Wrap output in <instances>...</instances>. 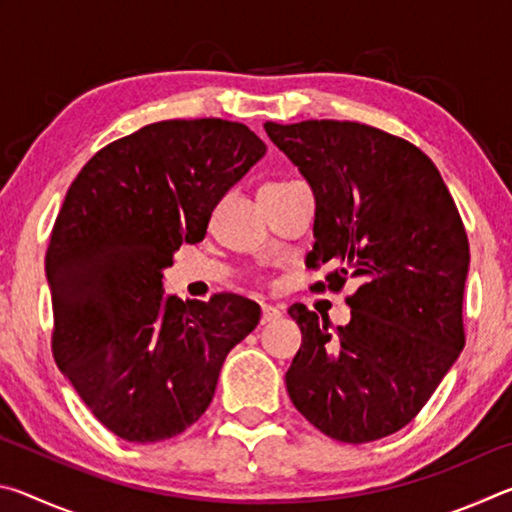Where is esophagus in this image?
I'll return each mask as SVG.
<instances>
[{"mask_svg": "<svg viewBox=\"0 0 512 512\" xmlns=\"http://www.w3.org/2000/svg\"><path fill=\"white\" fill-rule=\"evenodd\" d=\"M282 318V309L273 305H262V325L273 323V320Z\"/></svg>", "mask_w": 512, "mask_h": 512, "instance_id": "1", "label": "esophagus"}]
</instances>
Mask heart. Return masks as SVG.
Instances as JSON below:
<instances>
[{
  "label": "heart",
  "mask_w": 512,
  "mask_h": 512,
  "mask_svg": "<svg viewBox=\"0 0 512 512\" xmlns=\"http://www.w3.org/2000/svg\"><path fill=\"white\" fill-rule=\"evenodd\" d=\"M280 185H289V183H275V185H266V187H280Z\"/></svg>",
  "instance_id": "obj_1"
}]
</instances>
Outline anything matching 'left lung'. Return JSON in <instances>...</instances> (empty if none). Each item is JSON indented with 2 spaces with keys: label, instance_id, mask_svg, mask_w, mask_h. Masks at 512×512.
<instances>
[{
  "label": "left lung",
  "instance_id": "obj_1",
  "mask_svg": "<svg viewBox=\"0 0 512 512\" xmlns=\"http://www.w3.org/2000/svg\"><path fill=\"white\" fill-rule=\"evenodd\" d=\"M316 198L307 266L348 298V325L329 329L289 307L302 345L287 370L296 409L325 436L372 443L406 427L465 345L463 291L470 246L443 176L418 146L357 121H266ZM325 289V284H316Z\"/></svg>",
  "mask_w": 512,
  "mask_h": 512
}]
</instances>
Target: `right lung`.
Here are the masks:
<instances>
[{
  "mask_svg": "<svg viewBox=\"0 0 512 512\" xmlns=\"http://www.w3.org/2000/svg\"><path fill=\"white\" fill-rule=\"evenodd\" d=\"M264 153L237 121H158L101 149L67 189L45 257L51 345L94 418L128 443L192 427L228 352L259 323L253 300L183 302L162 277Z\"/></svg>",
  "mask_w": 512,
  "mask_h": 512,
  "instance_id": "add662e5",
  "label": "right lung"
}]
</instances>
